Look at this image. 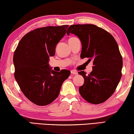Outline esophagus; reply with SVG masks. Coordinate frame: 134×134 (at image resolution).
<instances>
[{
	"label": "esophagus",
	"mask_w": 134,
	"mask_h": 134,
	"mask_svg": "<svg viewBox=\"0 0 134 134\" xmlns=\"http://www.w3.org/2000/svg\"><path fill=\"white\" fill-rule=\"evenodd\" d=\"M71 73L72 74H74V75H76V74H78V72H77V71H71Z\"/></svg>",
	"instance_id": "obj_1"
}]
</instances>
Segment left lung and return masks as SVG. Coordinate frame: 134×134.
Segmentation results:
<instances>
[{"label":"left lung","instance_id":"left-lung-1","mask_svg":"<svg viewBox=\"0 0 134 134\" xmlns=\"http://www.w3.org/2000/svg\"><path fill=\"white\" fill-rule=\"evenodd\" d=\"M70 33L81 41L80 58L93 62L89 74L79 72L85 80L80 94L90 103H102L113 94L121 78L122 58L118 44L110 33L93 24L71 25L66 34Z\"/></svg>","mask_w":134,"mask_h":134}]
</instances>
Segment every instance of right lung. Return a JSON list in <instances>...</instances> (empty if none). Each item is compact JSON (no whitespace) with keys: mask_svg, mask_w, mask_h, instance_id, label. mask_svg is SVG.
<instances>
[{"mask_svg":"<svg viewBox=\"0 0 134 134\" xmlns=\"http://www.w3.org/2000/svg\"><path fill=\"white\" fill-rule=\"evenodd\" d=\"M68 25L47 26L27 33L19 41L13 55L14 78L26 98L38 105H46L57 98L71 72L52 70L49 57L63 37Z\"/></svg>","mask_w":134,"mask_h":134,"instance_id":"right-lung-1","label":"right lung"}]
</instances>
